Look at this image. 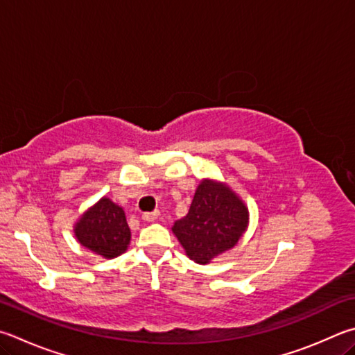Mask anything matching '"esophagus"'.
<instances>
[{"instance_id": "obj_1", "label": "esophagus", "mask_w": 355, "mask_h": 355, "mask_svg": "<svg viewBox=\"0 0 355 355\" xmlns=\"http://www.w3.org/2000/svg\"><path fill=\"white\" fill-rule=\"evenodd\" d=\"M146 222H157L159 218V211H153V212H146L143 216Z\"/></svg>"}]
</instances>
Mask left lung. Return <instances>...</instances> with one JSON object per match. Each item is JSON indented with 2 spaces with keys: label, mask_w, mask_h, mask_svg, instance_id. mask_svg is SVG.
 Wrapping results in <instances>:
<instances>
[{
  "label": "left lung",
  "mask_w": 355,
  "mask_h": 355,
  "mask_svg": "<svg viewBox=\"0 0 355 355\" xmlns=\"http://www.w3.org/2000/svg\"><path fill=\"white\" fill-rule=\"evenodd\" d=\"M247 223L248 211L242 200L227 186L203 180L188 216L175 222L172 231L192 261L206 263L233 248L247 230Z\"/></svg>",
  "instance_id": "obj_1"
}]
</instances>
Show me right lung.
Here are the masks:
<instances>
[{"mask_svg":"<svg viewBox=\"0 0 355 355\" xmlns=\"http://www.w3.org/2000/svg\"><path fill=\"white\" fill-rule=\"evenodd\" d=\"M74 233L83 247L104 257L122 254L130 242L124 209L105 197L82 216Z\"/></svg>","mask_w":355,"mask_h":355,"instance_id":"obj_1","label":"right lung"}]
</instances>
